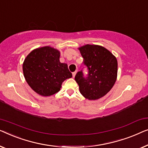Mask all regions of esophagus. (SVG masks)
<instances>
[{"mask_svg": "<svg viewBox=\"0 0 148 148\" xmlns=\"http://www.w3.org/2000/svg\"><path fill=\"white\" fill-rule=\"evenodd\" d=\"M76 73H77V71H76V72H73V73H72V76H73V78H74V77H75V76H76Z\"/></svg>", "mask_w": 148, "mask_h": 148, "instance_id": "34e87169", "label": "esophagus"}]
</instances>
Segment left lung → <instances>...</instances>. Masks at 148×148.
Wrapping results in <instances>:
<instances>
[{
    "mask_svg": "<svg viewBox=\"0 0 148 148\" xmlns=\"http://www.w3.org/2000/svg\"><path fill=\"white\" fill-rule=\"evenodd\" d=\"M88 70V77L82 71L75 76L82 95L88 100H97L106 95L115 84L117 77V60L111 51L98 45L78 47Z\"/></svg>",
    "mask_w": 148,
    "mask_h": 148,
    "instance_id": "1",
    "label": "left lung"
}]
</instances>
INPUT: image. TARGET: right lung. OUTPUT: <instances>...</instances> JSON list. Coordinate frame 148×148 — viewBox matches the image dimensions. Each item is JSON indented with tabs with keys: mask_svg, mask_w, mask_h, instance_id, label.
Segmentation results:
<instances>
[{
	"mask_svg": "<svg viewBox=\"0 0 148 148\" xmlns=\"http://www.w3.org/2000/svg\"><path fill=\"white\" fill-rule=\"evenodd\" d=\"M59 50L50 46L33 49L23 64V72L26 82L35 92L49 97L59 92L62 82L72 77L67 64L60 61Z\"/></svg>",
	"mask_w": 148,
	"mask_h": 148,
	"instance_id": "right-lung-1",
	"label": "right lung"
}]
</instances>
